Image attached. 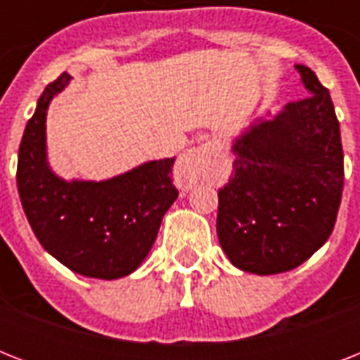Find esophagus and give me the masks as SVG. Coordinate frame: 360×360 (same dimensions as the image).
<instances>
[{
	"label": "esophagus",
	"mask_w": 360,
	"mask_h": 360,
	"mask_svg": "<svg viewBox=\"0 0 360 360\" xmlns=\"http://www.w3.org/2000/svg\"><path fill=\"white\" fill-rule=\"evenodd\" d=\"M219 146L214 141H207L200 147L186 151L175 164V183L183 191H188L209 174L211 164L217 157Z\"/></svg>",
	"instance_id": "1"
}]
</instances>
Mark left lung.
<instances>
[{
	"label": "left lung",
	"mask_w": 360,
	"mask_h": 360,
	"mask_svg": "<svg viewBox=\"0 0 360 360\" xmlns=\"http://www.w3.org/2000/svg\"><path fill=\"white\" fill-rule=\"evenodd\" d=\"M295 69L308 97L237 138L233 175L219 191L220 246L246 273L299 267L329 239L340 207V123L329 89L308 67Z\"/></svg>",
	"instance_id": "obj_1"
}]
</instances>
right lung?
I'll return each instance as SVG.
<instances>
[{"label": "right lung", "instance_id": "right-lung-1", "mask_svg": "<svg viewBox=\"0 0 360 360\" xmlns=\"http://www.w3.org/2000/svg\"><path fill=\"white\" fill-rule=\"evenodd\" d=\"M48 84L20 141L16 185L24 213L44 250L65 267L114 280L140 267L177 198L175 158L151 160L106 181H65L46 162L48 104L69 84Z\"/></svg>", "mask_w": 360, "mask_h": 360}]
</instances>
